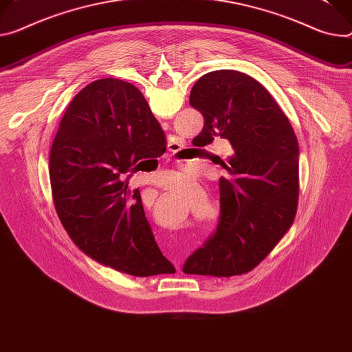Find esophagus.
Instances as JSON below:
<instances>
[{
	"instance_id": "esophagus-1",
	"label": "esophagus",
	"mask_w": 352,
	"mask_h": 352,
	"mask_svg": "<svg viewBox=\"0 0 352 352\" xmlns=\"http://www.w3.org/2000/svg\"><path fill=\"white\" fill-rule=\"evenodd\" d=\"M173 147H174V146H173V144H170V150H171V148H173Z\"/></svg>"
}]
</instances>
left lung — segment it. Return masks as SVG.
Returning <instances> with one entry per match:
<instances>
[{
    "instance_id": "obj_1",
    "label": "left lung",
    "mask_w": 352,
    "mask_h": 352,
    "mask_svg": "<svg viewBox=\"0 0 352 352\" xmlns=\"http://www.w3.org/2000/svg\"><path fill=\"white\" fill-rule=\"evenodd\" d=\"M189 104L205 119L195 138H216L232 148L221 167L220 219L205 245L184 265L185 274L229 278L257 267L289 232L299 199V144L272 95L236 70L202 76ZM194 139V140H195Z\"/></svg>"
}]
</instances>
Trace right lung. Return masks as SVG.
Listing matches in <instances>:
<instances>
[{
	"mask_svg": "<svg viewBox=\"0 0 352 352\" xmlns=\"http://www.w3.org/2000/svg\"><path fill=\"white\" fill-rule=\"evenodd\" d=\"M166 148L162 126L131 82L101 78L84 87L63 115L49 155L54 208L73 243L115 271L174 274L160 251L140 192L122 181Z\"/></svg>",
	"mask_w": 352,
	"mask_h": 352,
	"instance_id": "obj_1",
	"label": "right lung"
}]
</instances>
